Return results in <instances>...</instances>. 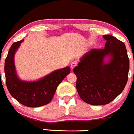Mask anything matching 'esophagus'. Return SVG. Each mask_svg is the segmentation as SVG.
Instances as JSON below:
<instances>
[{
  "label": "esophagus",
  "instance_id": "esophagus-1",
  "mask_svg": "<svg viewBox=\"0 0 134 134\" xmlns=\"http://www.w3.org/2000/svg\"><path fill=\"white\" fill-rule=\"evenodd\" d=\"M77 61H74V62H72V63H71V64H70L71 68H72V69H74V68L75 67L77 66Z\"/></svg>",
  "mask_w": 134,
  "mask_h": 134
}]
</instances>
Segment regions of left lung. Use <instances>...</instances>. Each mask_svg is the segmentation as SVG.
Returning <instances> with one entry per match:
<instances>
[{"label": "left lung", "instance_id": "left-lung-1", "mask_svg": "<svg viewBox=\"0 0 134 134\" xmlns=\"http://www.w3.org/2000/svg\"><path fill=\"white\" fill-rule=\"evenodd\" d=\"M104 48L87 52L74 68L80 98L92 105H103L116 98L125 87L130 61L125 44L111 35H103ZM110 55L105 63L104 58Z\"/></svg>", "mask_w": 134, "mask_h": 134}]
</instances>
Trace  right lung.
I'll return each instance as SVG.
<instances>
[{
  "mask_svg": "<svg viewBox=\"0 0 134 134\" xmlns=\"http://www.w3.org/2000/svg\"><path fill=\"white\" fill-rule=\"evenodd\" d=\"M24 39L15 42L9 49L5 60L4 72L8 91L20 103L28 107H39L51 101L57 87L70 72V68L54 71L36 81L20 80L16 74L14 54Z\"/></svg>",
  "mask_w": 134,
  "mask_h": 134,
  "instance_id": "right-lung-1",
  "label": "right lung"
}]
</instances>
